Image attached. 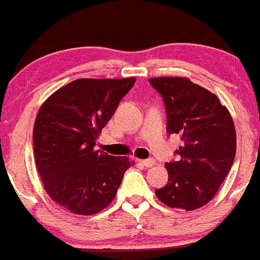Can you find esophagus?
I'll return each mask as SVG.
<instances>
[{"instance_id": "esophagus-1", "label": "esophagus", "mask_w": 260, "mask_h": 260, "mask_svg": "<svg viewBox=\"0 0 260 260\" xmlns=\"http://www.w3.org/2000/svg\"><path fill=\"white\" fill-rule=\"evenodd\" d=\"M140 163H141L144 167H146V168H150V167L155 166V160L154 159H145V160H140Z\"/></svg>"}]
</instances>
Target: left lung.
<instances>
[{
	"instance_id": "1",
	"label": "left lung",
	"mask_w": 260,
	"mask_h": 260,
	"mask_svg": "<svg viewBox=\"0 0 260 260\" xmlns=\"http://www.w3.org/2000/svg\"><path fill=\"white\" fill-rule=\"evenodd\" d=\"M167 109V132L179 135L178 161L166 164L168 183L155 191L171 208L195 210L209 203L236 155V131L229 109L207 88L181 77L150 78Z\"/></svg>"
}]
</instances>
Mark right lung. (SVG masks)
I'll return each mask as SVG.
<instances>
[{
	"label": "right lung",
	"mask_w": 260,
	"mask_h": 260,
	"mask_svg": "<svg viewBox=\"0 0 260 260\" xmlns=\"http://www.w3.org/2000/svg\"><path fill=\"white\" fill-rule=\"evenodd\" d=\"M136 78H82L53 92L33 128L37 171L51 199L74 214L92 215L114 200L127 156L94 149L103 128Z\"/></svg>",
	"instance_id": "1"
}]
</instances>
